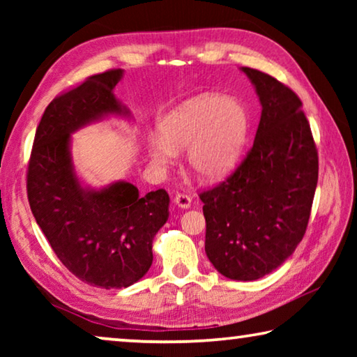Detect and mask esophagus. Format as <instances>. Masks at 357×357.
<instances>
[{
  "mask_svg": "<svg viewBox=\"0 0 357 357\" xmlns=\"http://www.w3.org/2000/svg\"><path fill=\"white\" fill-rule=\"evenodd\" d=\"M174 203H176L181 209H187L190 208L192 197L187 195V193H176V197H174Z\"/></svg>",
  "mask_w": 357,
  "mask_h": 357,
  "instance_id": "1",
  "label": "esophagus"
}]
</instances>
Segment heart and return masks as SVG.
I'll return each mask as SVG.
<instances>
[{
	"instance_id": "1",
	"label": "heart",
	"mask_w": 357,
	"mask_h": 357,
	"mask_svg": "<svg viewBox=\"0 0 357 357\" xmlns=\"http://www.w3.org/2000/svg\"><path fill=\"white\" fill-rule=\"evenodd\" d=\"M160 137L148 140L153 164L167 167L174 151L187 149V165L200 179H220L233 170L249 134V114L233 98L203 94L185 100L159 121Z\"/></svg>"
}]
</instances>
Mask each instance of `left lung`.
Listing matches in <instances>:
<instances>
[{"label":"left lung","instance_id":"obj_1","mask_svg":"<svg viewBox=\"0 0 357 357\" xmlns=\"http://www.w3.org/2000/svg\"><path fill=\"white\" fill-rule=\"evenodd\" d=\"M243 72L263 107L255 142L236 170L200 200L209 261L228 279L247 282L273 273L304 238L318 151L298 94L261 70Z\"/></svg>","mask_w":357,"mask_h":357}]
</instances>
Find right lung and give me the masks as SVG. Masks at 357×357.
Returning a JSON list of instances; mask_svg holds the SVG:
<instances>
[{
	"instance_id": "right-lung-1",
	"label": "right lung",
	"mask_w": 357,
	"mask_h": 357,
	"mask_svg": "<svg viewBox=\"0 0 357 357\" xmlns=\"http://www.w3.org/2000/svg\"><path fill=\"white\" fill-rule=\"evenodd\" d=\"M121 77V69L88 77L48 104L26 173L29 208L59 261L82 282L105 289L130 287L148 273L170 203L164 189L140 195L126 181L84 189L74 172L72 132L107 114L129 113L113 94Z\"/></svg>"
}]
</instances>
